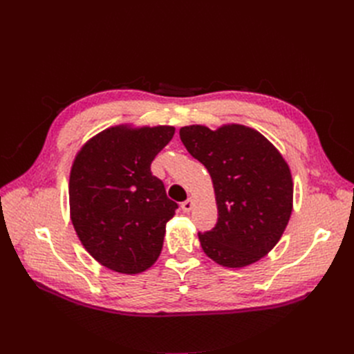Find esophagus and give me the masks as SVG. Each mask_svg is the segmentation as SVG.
<instances>
[{"instance_id": "34e87169", "label": "esophagus", "mask_w": 354, "mask_h": 354, "mask_svg": "<svg viewBox=\"0 0 354 354\" xmlns=\"http://www.w3.org/2000/svg\"><path fill=\"white\" fill-rule=\"evenodd\" d=\"M192 208H194V201H192L190 198L186 199L185 202H181V209H183L185 212H190Z\"/></svg>"}]
</instances>
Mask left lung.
<instances>
[{
  "mask_svg": "<svg viewBox=\"0 0 354 354\" xmlns=\"http://www.w3.org/2000/svg\"><path fill=\"white\" fill-rule=\"evenodd\" d=\"M187 152L205 165L218 208L217 224L198 233L209 259L245 267L279 242L292 211L288 164L264 136L243 125L211 131L203 125L180 130Z\"/></svg>",
  "mask_w": 354,
  "mask_h": 354,
  "instance_id": "left-lung-1",
  "label": "left lung"
}]
</instances>
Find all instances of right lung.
<instances>
[{"label": "right lung", "instance_id": "right-lung-1", "mask_svg": "<svg viewBox=\"0 0 354 354\" xmlns=\"http://www.w3.org/2000/svg\"><path fill=\"white\" fill-rule=\"evenodd\" d=\"M174 127H113L93 137L73 160L71 218L84 248L111 270L136 274L162 250L165 226L178 208L151 164Z\"/></svg>", "mask_w": 354, "mask_h": 354}]
</instances>
